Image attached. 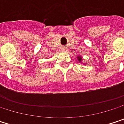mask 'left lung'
<instances>
[{"label": "left lung", "instance_id": "8db88e82", "mask_svg": "<svg viewBox=\"0 0 124 124\" xmlns=\"http://www.w3.org/2000/svg\"><path fill=\"white\" fill-rule=\"evenodd\" d=\"M78 60L79 62H82V57H81L80 56L78 57Z\"/></svg>", "mask_w": 124, "mask_h": 124}]
</instances>
